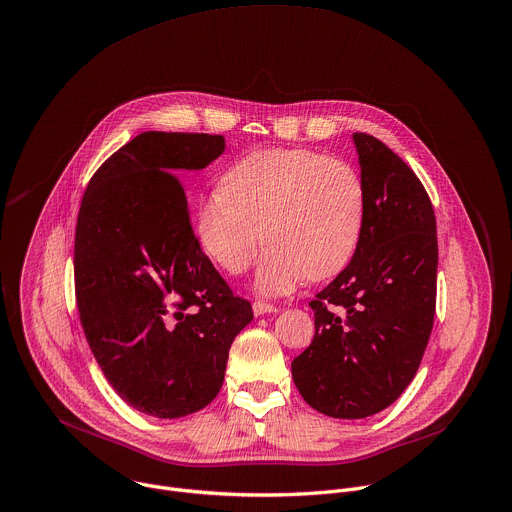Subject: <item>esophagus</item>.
I'll list each match as a JSON object with an SVG mask.
<instances>
[{"instance_id": "34e87169", "label": "esophagus", "mask_w": 512, "mask_h": 512, "mask_svg": "<svg viewBox=\"0 0 512 512\" xmlns=\"http://www.w3.org/2000/svg\"><path fill=\"white\" fill-rule=\"evenodd\" d=\"M277 307L271 305V303H265V301H255L253 303V313L255 315H263V313H275Z\"/></svg>"}]
</instances>
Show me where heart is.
<instances>
[{"label":"heart","instance_id":"heart-1","mask_svg":"<svg viewBox=\"0 0 512 512\" xmlns=\"http://www.w3.org/2000/svg\"><path fill=\"white\" fill-rule=\"evenodd\" d=\"M364 211V183L350 162L309 148H265L233 162L223 187L197 201L193 229L229 273H243L265 237L255 289L285 295L348 265Z\"/></svg>","mask_w":512,"mask_h":512}]
</instances>
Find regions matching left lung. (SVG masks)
<instances>
[{
  "instance_id": "8db88e82",
  "label": "left lung",
  "mask_w": 512,
  "mask_h": 512,
  "mask_svg": "<svg viewBox=\"0 0 512 512\" xmlns=\"http://www.w3.org/2000/svg\"><path fill=\"white\" fill-rule=\"evenodd\" d=\"M366 211L350 265L309 303L311 346L291 362L303 400L331 418L382 412L414 380L436 309L430 197L384 142L354 132Z\"/></svg>"
}]
</instances>
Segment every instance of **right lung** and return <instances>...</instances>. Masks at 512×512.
<instances>
[{
	"mask_svg": "<svg viewBox=\"0 0 512 512\" xmlns=\"http://www.w3.org/2000/svg\"><path fill=\"white\" fill-rule=\"evenodd\" d=\"M219 134L142 132L82 197L74 281L88 346L114 392L154 418H183L219 394L253 309L203 253L176 175L209 166Z\"/></svg>",
	"mask_w": 512,
	"mask_h": 512,
	"instance_id": "add662e5",
	"label": "right lung"
}]
</instances>
